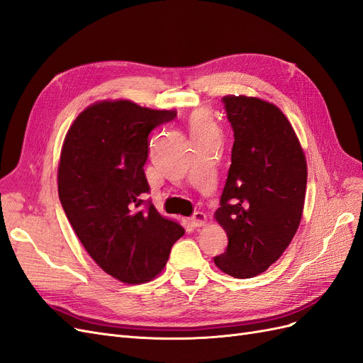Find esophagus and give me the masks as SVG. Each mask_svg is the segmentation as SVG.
Returning <instances> with one entry per match:
<instances>
[{
	"label": "esophagus",
	"mask_w": 363,
	"mask_h": 363,
	"mask_svg": "<svg viewBox=\"0 0 363 363\" xmlns=\"http://www.w3.org/2000/svg\"><path fill=\"white\" fill-rule=\"evenodd\" d=\"M189 223L192 227H201L207 223V216L203 212H195L191 218H189Z\"/></svg>",
	"instance_id": "esophagus-1"
}]
</instances>
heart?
<instances>
[{"mask_svg": "<svg viewBox=\"0 0 363 363\" xmlns=\"http://www.w3.org/2000/svg\"><path fill=\"white\" fill-rule=\"evenodd\" d=\"M212 130H215V125L207 113L196 112L191 118V133L192 135H199V133H204V131H212Z\"/></svg>", "mask_w": 363, "mask_h": 363, "instance_id": "1", "label": "heart"}]
</instances>
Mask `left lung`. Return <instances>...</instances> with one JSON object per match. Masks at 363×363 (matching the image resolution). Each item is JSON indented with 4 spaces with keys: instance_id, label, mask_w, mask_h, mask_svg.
<instances>
[{
    "instance_id": "left-lung-1",
    "label": "left lung",
    "mask_w": 363,
    "mask_h": 363,
    "mask_svg": "<svg viewBox=\"0 0 363 363\" xmlns=\"http://www.w3.org/2000/svg\"><path fill=\"white\" fill-rule=\"evenodd\" d=\"M233 128L232 164L215 212L227 250L215 265L235 279L267 271L300 225L307 167L295 131L279 107L244 95L223 96Z\"/></svg>"
}]
</instances>
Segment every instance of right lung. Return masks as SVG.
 Here are the masks:
<instances>
[{
    "instance_id": "obj_1",
    "label": "right lung",
    "mask_w": 363,
    "mask_h": 363,
    "mask_svg": "<svg viewBox=\"0 0 363 363\" xmlns=\"http://www.w3.org/2000/svg\"><path fill=\"white\" fill-rule=\"evenodd\" d=\"M175 116L127 100L101 101L77 116L63 142L57 183L65 215L98 267L124 283L155 279L184 235L144 200L148 136Z\"/></svg>"
}]
</instances>
